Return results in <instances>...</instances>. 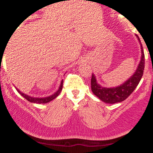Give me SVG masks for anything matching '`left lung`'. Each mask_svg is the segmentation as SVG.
<instances>
[{
	"instance_id": "1",
	"label": "left lung",
	"mask_w": 153,
	"mask_h": 153,
	"mask_svg": "<svg viewBox=\"0 0 153 153\" xmlns=\"http://www.w3.org/2000/svg\"><path fill=\"white\" fill-rule=\"evenodd\" d=\"M136 36L137 37L140 44L141 58L135 72L126 81L118 86L107 88L100 85L97 82L94 74H92L91 81V91L94 94L97 96L100 100H102L103 102L111 104L122 102L131 94L132 92L135 90L138 84L140 83L142 76L143 75L144 67H145V56H144L143 49L142 43L140 42V38L137 35H136Z\"/></svg>"
}]
</instances>
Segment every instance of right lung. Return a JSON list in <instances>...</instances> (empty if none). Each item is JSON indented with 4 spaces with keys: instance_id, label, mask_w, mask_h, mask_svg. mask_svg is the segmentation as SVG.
Listing matches in <instances>:
<instances>
[{
    "instance_id": "1",
    "label": "right lung",
    "mask_w": 153,
    "mask_h": 153,
    "mask_svg": "<svg viewBox=\"0 0 153 153\" xmlns=\"http://www.w3.org/2000/svg\"><path fill=\"white\" fill-rule=\"evenodd\" d=\"M62 84H63V80H62L61 83H60L59 87V89L55 92L54 94H53L52 95H49L48 97H32V96H30L28 94H26L23 92L20 91L18 88H16V91H18V93H20V95L22 97H23L25 99H27L28 101L31 103H35V104H46V103H49L50 102L51 100H54L56 97L59 96V94H60V92L62 91Z\"/></svg>"
}]
</instances>
